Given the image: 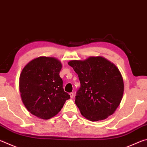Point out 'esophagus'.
<instances>
[{
	"instance_id": "esophagus-1",
	"label": "esophagus",
	"mask_w": 147,
	"mask_h": 147,
	"mask_svg": "<svg viewBox=\"0 0 147 147\" xmlns=\"http://www.w3.org/2000/svg\"><path fill=\"white\" fill-rule=\"evenodd\" d=\"M69 94H70V96H71V98H73L74 97V93H71Z\"/></svg>"
}]
</instances>
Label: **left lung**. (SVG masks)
<instances>
[{"mask_svg": "<svg viewBox=\"0 0 147 147\" xmlns=\"http://www.w3.org/2000/svg\"><path fill=\"white\" fill-rule=\"evenodd\" d=\"M68 64L80 82L75 104L82 115L91 121L104 120L112 115L124 92L123 79L118 68L101 56L71 60Z\"/></svg>", "mask_w": 147, "mask_h": 147, "instance_id": "obj_1", "label": "left lung"}]
</instances>
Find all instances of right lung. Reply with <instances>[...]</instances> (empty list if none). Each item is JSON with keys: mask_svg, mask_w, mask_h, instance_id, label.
Wrapping results in <instances>:
<instances>
[{"mask_svg": "<svg viewBox=\"0 0 147 147\" xmlns=\"http://www.w3.org/2000/svg\"><path fill=\"white\" fill-rule=\"evenodd\" d=\"M61 63L53 57L34 59L23 68L19 91L24 105L32 115L49 119L60 111L70 95L64 91L59 76Z\"/></svg>", "mask_w": 147, "mask_h": 147, "instance_id": "1", "label": "right lung"}]
</instances>
